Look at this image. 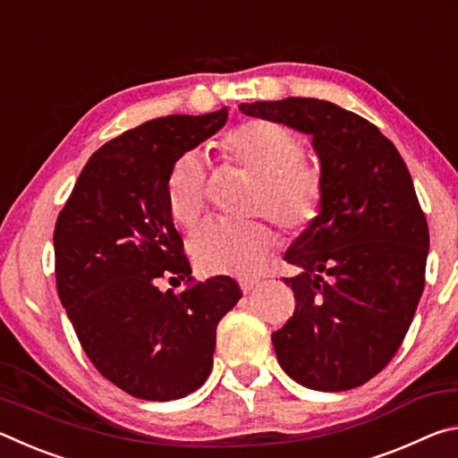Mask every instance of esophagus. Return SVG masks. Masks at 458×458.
Segmentation results:
<instances>
[{
  "label": "esophagus",
  "mask_w": 458,
  "mask_h": 458,
  "mask_svg": "<svg viewBox=\"0 0 458 458\" xmlns=\"http://www.w3.org/2000/svg\"><path fill=\"white\" fill-rule=\"evenodd\" d=\"M238 283H240V286H242V291H244V293H248V291H252L254 286H257V284L260 283V276L244 275V276H240V278H238Z\"/></svg>",
  "instance_id": "34e87169"
}]
</instances>
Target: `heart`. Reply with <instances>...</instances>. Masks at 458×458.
Instances as JSON below:
<instances>
[{"mask_svg": "<svg viewBox=\"0 0 458 458\" xmlns=\"http://www.w3.org/2000/svg\"><path fill=\"white\" fill-rule=\"evenodd\" d=\"M220 151L232 164L257 175L252 212L270 214L289 232L305 234L325 210L327 185L321 169L301 159L303 145L281 123L244 121L220 139ZM169 214L175 224L191 228L206 210V169L199 155L183 153L165 182ZM281 244L268 220L210 222L193 232L190 254L204 273H248L259 268Z\"/></svg>", "mask_w": 458, "mask_h": 458, "instance_id": "b5f03b06", "label": "heart"}]
</instances>
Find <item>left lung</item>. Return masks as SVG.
I'll return each instance as SVG.
<instances>
[{
	"label": "left lung",
	"mask_w": 458,
	"mask_h": 458,
	"mask_svg": "<svg viewBox=\"0 0 458 458\" xmlns=\"http://www.w3.org/2000/svg\"><path fill=\"white\" fill-rule=\"evenodd\" d=\"M240 111L313 135L327 201L284 254L299 268L283 281L297 307L273 345L301 386L352 390L396 355L422 297L430 236L412 177L374 123L327 100H259Z\"/></svg>",
	"instance_id": "1"
}]
</instances>
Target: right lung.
Returning <instances> with one entry per match:
<instances>
[{
    "label": "right lung",
    "instance_id": "obj_1",
    "mask_svg": "<svg viewBox=\"0 0 458 458\" xmlns=\"http://www.w3.org/2000/svg\"><path fill=\"white\" fill-rule=\"evenodd\" d=\"M226 119V106L169 114L111 139L58 214V297L92 366L135 398L167 402L198 390L210 376L216 327L242 299L232 276H190L165 196L175 159ZM164 277L186 289L161 293Z\"/></svg>",
    "mask_w": 458,
    "mask_h": 458
}]
</instances>
